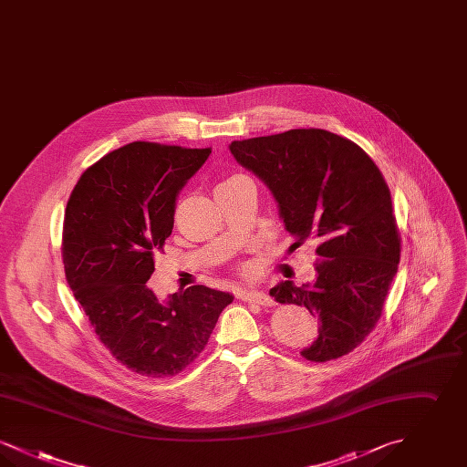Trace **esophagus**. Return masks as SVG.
Masks as SVG:
<instances>
[{
	"label": "esophagus",
	"mask_w": 467,
	"mask_h": 467,
	"mask_svg": "<svg viewBox=\"0 0 467 467\" xmlns=\"http://www.w3.org/2000/svg\"><path fill=\"white\" fill-rule=\"evenodd\" d=\"M238 297L242 299V301H246V303H254V305H259V306H273L275 305V301L265 294V292H259V290H240L238 292Z\"/></svg>",
	"instance_id": "34e87169"
}]
</instances>
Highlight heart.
I'll list each match as a JSON object with an SVG mask.
<instances>
[{
    "label": "heart",
    "mask_w": 467,
    "mask_h": 467,
    "mask_svg": "<svg viewBox=\"0 0 467 467\" xmlns=\"http://www.w3.org/2000/svg\"><path fill=\"white\" fill-rule=\"evenodd\" d=\"M240 180H248V178L244 177V175H231V177L223 180V182L217 185V189H221L223 185H229V183H234V182H240Z\"/></svg>",
    "instance_id": "b5f03b06"
}]
</instances>
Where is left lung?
I'll use <instances>...</instances> for the list:
<instances>
[{
    "label": "left lung",
    "instance_id": "1",
    "mask_svg": "<svg viewBox=\"0 0 467 467\" xmlns=\"http://www.w3.org/2000/svg\"><path fill=\"white\" fill-rule=\"evenodd\" d=\"M229 150L273 192L292 246L318 242L315 282L287 280L269 292L318 317V337L301 356H347L375 329L400 265V229L381 171L354 141L313 128L233 141Z\"/></svg>",
    "mask_w": 467,
    "mask_h": 467
}]
</instances>
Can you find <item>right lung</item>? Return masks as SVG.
<instances>
[{"instance_id":"1","label":"right lung","mask_w":467,"mask_h":467,"mask_svg":"<svg viewBox=\"0 0 467 467\" xmlns=\"http://www.w3.org/2000/svg\"><path fill=\"white\" fill-rule=\"evenodd\" d=\"M212 149L133 141L77 182L63 225L67 285L99 341L143 377H175L204 350L233 294L192 285L159 301L147 282L178 192Z\"/></svg>"}]
</instances>
